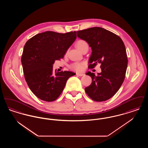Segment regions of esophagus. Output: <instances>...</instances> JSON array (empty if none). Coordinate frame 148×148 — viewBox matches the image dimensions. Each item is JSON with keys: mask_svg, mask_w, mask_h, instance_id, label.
Returning a JSON list of instances; mask_svg holds the SVG:
<instances>
[{"mask_svg": "<svg viewBox=\"0 0 148 148\" xmlns=\"http://www.w3.org/2000/svg\"><path fill=\"white\" fill-rule=\"evenodd\" d=\"M77 76H79V77H82V76L84 75V74H80V73H77Z\"/></svg>", "mask_w": 148, "mask_h": 148, "instance_id": "1", "label": "esophagus"}]
</instances>
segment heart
<instances>
[{"mask_svg":"<svg viewBox=\"0 0 148 148\" xmlns=\"http://www.w3.org/2000/svg\"><path fill=\"white\" fill-rule=\"evenodd\" d=\"M85 44H87V43L84 40H80L77 41L76 43V47L77 49L80 51L82 49V48H83V47ZM84 66V64L83 63H78V62L71 64L69 66V67L71 70L76 71L77 72H80V71H83Z\"/></svg>","mask_w":148,"mask_h":148,"instance_id":"obj_1","label":"heart"}]
</instances>
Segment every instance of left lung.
<instances>
[{"instance_id":"8db88e82","label":"left lung","mask_w":148,"mask_h":148,"mask_svg":"<svg viewBox=\"0 0 148 148\" xmlns=\"http://www.w3.org/2000/svg\"><path fill=\"white\" fill-rule=\"evenodd\" d=\"M80 39L88 43L92 50L89 68L101 64V71L96 76L88 71L92 84L85 88L94 101H103L113 97L123 84L127 66L125 45L119 36L106 29L93 27L77 32Z\"/></svg>"}]
</instances>
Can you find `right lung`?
I'll return each mask as SVG.
<instances>
[{
  "instance_id": "add662e5",
  "label": "right lung",
  "mask_w": 148,
  "mask_h": 148,
  "mask_svg": "<svg viewBox=\"0 0 148 148\" xmlns=\"http://www.w3.org/2000/svg\"><path fill=\"white\" fill-rule=\"evenodd\" d=\"M77 38L75 31L59 33L47 31L34 35L25 43L21 56L25 79L38 98L53 101L63 92L71 71H53L56 60L63 58Z\"/></svg>"
}]
</instances>
